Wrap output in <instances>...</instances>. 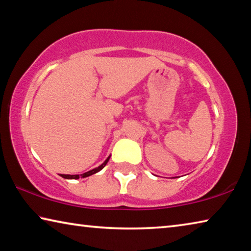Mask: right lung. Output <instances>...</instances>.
Wrapping results in <instances>:
<instances>
[{"mask_svg":"<svg viewBox=\"0 0 251 251\" xmlns=\"http://www.w3.org/2000/svg\"><path fill=\"white\" fill-rule=\"evenodd\" d=\"M110 157V156H109ZM109 157L107 159H106L103 164L100 165V166H99L97 168H94V169H92V171H90V172H86V173H84V174H82V175H80V177H88V176H91V175H93V174H95V173H97V172H100V169H103L104 167H105V165L107 164V161L109 160ZM63 178H66V179H78L79 178V175H61Z\"/></svg>","mask_w":251,"mask_h":251,"instance_id":"right-lung-1","label":"right lung"}]
</instances>
